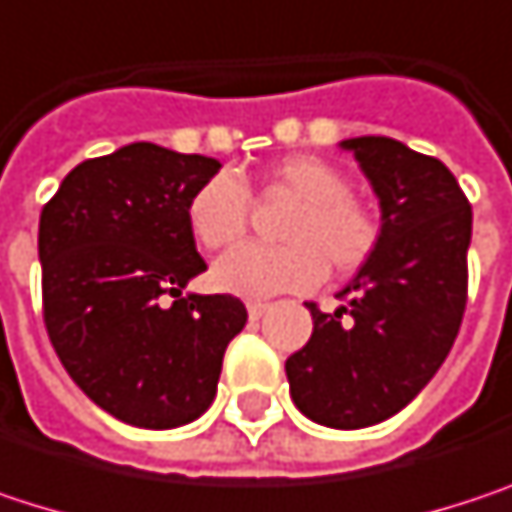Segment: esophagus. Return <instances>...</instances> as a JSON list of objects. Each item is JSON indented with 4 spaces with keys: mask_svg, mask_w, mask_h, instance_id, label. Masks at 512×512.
Wrapping results in <instances>:
<instances>
[{
    "mask_svg": "<svg viewBox=\"0 0 512 512\" xmlns=\"http://www.w3.org/2000/svg\"><path fill=\"white\" fill-rule=\"evenodd\" d=\"M266 311H269V305H266V302H249V317H252V320H260Z\"/></svg>",
    "mask_w": 512,
    "mask_h": 512,
    "instance_id": "obj_1",
    "label": "esophagus"
}]
</instances>
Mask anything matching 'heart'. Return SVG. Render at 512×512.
I'll return each instance as SVG.
<instances>
[{
    "mask_svg": "<svg viewBox=\"0 0 512 512\" xmlns=\"http://www.w3.org/2000/svg\"><path fill=\"white\" fill-rule=\"evenodd\" d=\"M266 186L287 195L293 210L284 216L281 246H240L216 260L213 281L219 290L266 299L275 293L311 290L326 269L353 272L376 249V222L350 198V180L317 156H284L266 171ZM186 222L207 249H228L249 228V195L234 174H216L201 183L189 204Z\"/></svg>",
    "mask_w": 512,
    "mask_h": 512,
    "instance_id": "obj_1",
    "label": "heart"
}]
</instances>
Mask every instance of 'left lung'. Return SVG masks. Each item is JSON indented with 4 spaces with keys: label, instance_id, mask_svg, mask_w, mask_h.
I'll list each match as a JSON object with an SVG mask.
<instances>
[{
    "label": "left lung",
    "instance_id": "left-lung-1",
    "mask_svg": "<svg viewBox=\"0 0 512 512\" xmlns=\"http://www.w3.org/2000/svg\"><path fill=\"white\" fill-rule=\"evenodd\" d=\"M341 148L379 198L376 249L341 290L347 305L335 314L308 305L314 332L284 370L305 418L358 430L409 406L451 353L465 311L471 207L436 156L388 136Z\"/></svg>",
    "mask_w": 512,
    "mask_h": 512
}]
</instances>
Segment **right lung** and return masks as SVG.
Segmentation results:
<instances>
[{
  "mask_svg": "<svg viewBox=\"0 0 512 512\" xmlns=\"http://www.w3.org/2000/svg\"><path fill=\"white\" fill-rule=\"evenodd\" d=\"M219 159L133 142L79 162L41 213L44 320L70 379L145 430L201 418L249 314L228 293H186L207 269L186 222Z\"/></svg>",
  "mask_w": 512,
  "mask_h": 512,
  "instance_id": "1",
  "label": "right lung"
}]
</instances>
